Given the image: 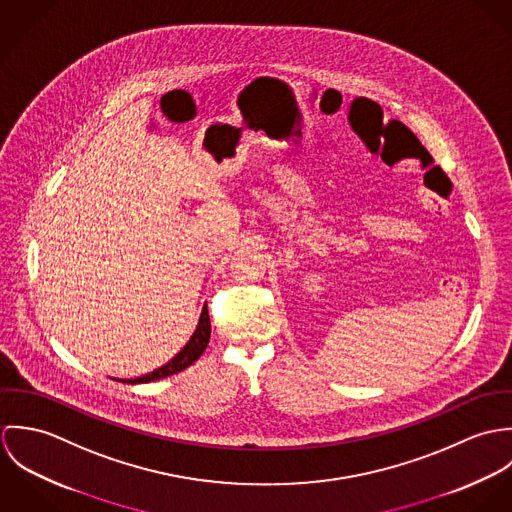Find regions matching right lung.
<instances>
[{
	"instance_id": "right-lung-1",
	"label": "right lung",
	"mask_w": 512,
	"mask_h": 512,
	"mask_svg": "<svg viewBox=\"0 0 512 512\" xmlns=\"http://www.w3.org/2000/svg\"><path fill=\"white\" fill-rule=\"evenodd\" d=\"M209 339H211V319H209V309H207V303H205V307L201 311V317H199V323H197V329L193 331V335L185 343V347L171 361H167L165 365L155 368L153 372L142 374L138 378H112V380L128 382V384H146V382H153V380L177 374V372L185 370L187 366L193 365L205 353V349L209 345Z\"/></svg>"
}]
</instances>
